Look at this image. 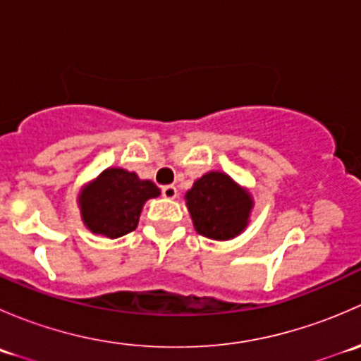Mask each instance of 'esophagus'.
Instances as JSON below:
<instances>
[{"label": "esophagus", "mask_w": 361, "mask_h": 361, "mask_svg": "<svg viewBox=\"0 0 361 361\" xmlns=\"http://www.w3.org/2000/svg\"><path fill=\"white\" fill-rule=\"evenodd\" d=\"M162 195L166 199H176L178 195L176 187H173V185H166V187H162Z\"/></svg>", "instance_id": "1"}]
</instances>
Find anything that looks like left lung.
<instances>
[{"label":"left lung","mask_w":361,"mask_h":361,"mask_svg":"<svg viewBox=\"0 0 361 361\" xmlns=\"http://www.w3.org/2000/svg\"><path fill=\"white\" fill-rule=\"evenodd\" d=\"M194 228L213 241H231L246 231L253 195L224 171H209L185 194Z\"/></svg>","instance_id":"left-lung-1"}]
</instances>
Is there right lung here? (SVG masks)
Returning <instances> with one entry per match:
<instances>
[{
	"instance_id": "add662e5",
	"label": "right lung",
	"mask_w": 361,
	"mask_h": 361,
	"mask_svg": "<svg viewBox=\"0 0 361 361\" xmlns=\"http://www.w3.org/2000/svg\"><path fill=\"white\" fill-rule=\"evenodd\" d=\"M159 195L154 181L141 180L134 171L108 167L83 185L76 201L83 225L94 235L116 239L137 227L145 202Z\"/></svg>"
}]
</instances>
